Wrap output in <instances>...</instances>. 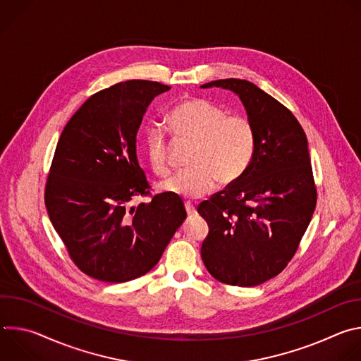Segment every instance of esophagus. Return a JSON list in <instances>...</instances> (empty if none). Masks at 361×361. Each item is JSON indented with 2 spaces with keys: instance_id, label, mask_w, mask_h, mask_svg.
Instances as JSON below:
<instances>
[{
  "instance_id": "obj_1",
  "label": "esophagus",
  "mask_w": 361,
  "mask_h": 361,
  "mask_svg": "<svg viewBox=\"0 0 361 361\" xmlns=\"http://www.w3.org/2000/svg\"><path fill=\"white\" fill-rule=\"evenodd\" d=\"M185 212H187V214H188V216H194V214L197 213V210H195V207H194V204H192V202H190V201H187V202H185Z\"/></svg>"
}]
</instances>
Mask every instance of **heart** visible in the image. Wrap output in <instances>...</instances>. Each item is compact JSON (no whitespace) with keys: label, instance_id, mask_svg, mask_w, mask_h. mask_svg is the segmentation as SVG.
Wrapping results in <instances>:
<instances>
[{"label":"heart","instance_id":"1","mask_svg":"<svg viewBox=\"0 0 361 361\" xmlns=\"http://www.w3.org/2000/svg\"><path fill=\"white\" fill-rule=\"evenodd\" d=\"M170 123L177 134L197 142L190 171L178 173L161 184V190L181 198H200L212 192L220 180L237 181L248 169L255 149V128L244 116H227L226 110L201 98L177 104ZM145 149L151 169L159 176L170 173L169 144L164 131L149 126Z\"/></svg>","mask_w":361,"mask_h":361}]
</instances>
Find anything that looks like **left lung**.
Segmentation results:
<instances>
[{
  "label": "left lung",
  "instance_id": "left-lung-1",
  "mask_svg": "<svg viewBox=\"0 0 361 361\" xmlns=\"http://www.w3.org/2000/svg\"><path fill=\"white\" fill-rule=\"evenodd\" d=\"M238 95L255 128L248 169L226 190L202 201L197 212L209 224L201 259L219 281L259 286L280 274L316 209L307 137L293 113L247 80L202 84Z\"/></svg>",
  "mask_w": 361,
  "mask_h": 361
}]
</instances>
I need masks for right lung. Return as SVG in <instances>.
Returning <instances> with one entry per match:
<instances>
[{"label":"right lung","instance_id":"add662e5","mask_svg":"<svg viewBox=\"0 0 361 361\" xmlns=\"http://www.w3.org/2000/svg\"><path fill=\"white\" fill-rule=\"evenodd\" d=\"M170 87L130 80L91 95L64 127L45 185V207L75 266L124 283L156 266L187 217L178 197L161 192L137 207L149 185L137 160V131Z\"/></svg>","mask_w":361,"mask_h":361}]
</instances>
